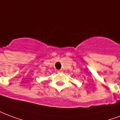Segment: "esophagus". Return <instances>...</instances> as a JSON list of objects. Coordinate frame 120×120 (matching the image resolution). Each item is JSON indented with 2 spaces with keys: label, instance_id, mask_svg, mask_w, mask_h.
Instances as JSON below:
<instances>
[{
  "label": "esophagus",
  "instance_id": "34e87169",
  "mask_svg": "<svg viewBox=\"0 0 120 120\" xmlns=\"http://www.w3.org/2000/svg\"><path fill=\"white\" fill-rule=\"evenodd\" d=\"M58 73H62V72H63V70H62V69H60V70H58Z\"/></svg>",
  "mask_w": 120,
  "mask_h": 120
}]
</instances>
